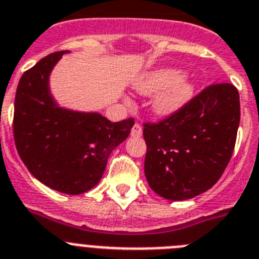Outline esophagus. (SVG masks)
Returning <instances> with one entry per match:
<instances>
[{"label": "esophagus", "mask_w": 259, "mask_h": 259, "mask_svg": "<svg viewBox=\"0 0 259 259\" xmlns=\"http://www.w3.org/2000/svg\"><path fill=\"white\" fill-rule=\"evenodd\" d=\"M141 136H142V126L139 123H136L132 129V137L133 138H139Z\"/></svg>", "instance_id": "34e87169"}]
</instances>
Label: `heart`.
I'll use <instances>...</instances> for the list:
<instances>
[{"label":"heart","instance_id":"b5f03b06","mask_svg":"<svg viewBox=\"0 0 259 259\" xmlns=\"http://www.w3.org/2000/svg\"><path fill=\"white\" fill-rule=\"evenodd\" d=\"M134 89L146 96L162 91L152 103V109L160 117H170L181 111L195 91L194 83L184 76L183 71L173 67L155 69L139 75Z\"/></svg>","mask_w":259,"mask_h":259}]
</instances>
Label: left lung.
<instances>
[{
    "label": "left lung",
    "instance_id": "8db88e82",
    "mask_svg": "<svg viewBox=\"0 0 259 259\" xmlns=\"http://www.w3.org/2000/svg\"><path fill=\"white\" fill-rule=\"evenodd\" d=\"M240 123V96L231 83L212 84L176 114L145 123V175L169 201H185L217 184L232 156Z\"/></svg>",
    "mask_w": 259,
    "mask_h": 259
}]
</instances>
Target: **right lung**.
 Segmentation results:
<instances>
[{"label": "right lung", "mask_w": 259, "mask_h": 259, "mask_svg": "<svg viewBox=\"0 0 259 259\" xmlns=\"http://www.w3.org/2000/svg\"><path fill=\"white\" fill-rule=\"evenodd\" d=\"M69 51L52 53L22 75L14 103V138L27 169L65 194L86 193L102 180L108 157L129 137L134 120L111 122L99 112L60 107L52 70Z\"/></svg>", "instance_id": "add662e5"}]
</instances>
